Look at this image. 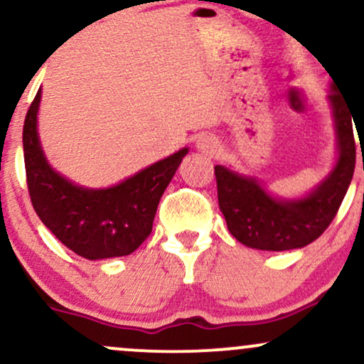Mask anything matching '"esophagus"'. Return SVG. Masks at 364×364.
I'll return each instance as SVG.
<instances>
[{
  "label": "esophagus",
  "mask_w": 364,
  "mask_h": 364,
  "mask_svg": "<svg viewBox=\"0 0 364 364\" xmlns=\"http://www.w3.org/2000/svg\"><path fill=\"white\" fill-rule=\"evenodd\" d=\"M195 147L198 152L214 157L217 154V150H219V140L212 135H200L195 141Z\"/></svg>",
  "instance_id": "1"
}]
</instances>
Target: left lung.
<instances>
[{"instance_id":"obj_1","label":"left lung","mask_w":364,"mask_h":364,"mask_svg":"<svg viewBox=\"0 0 364 364\" xmlns=\"http://www.w3.org/2000/svg\"><path fill=\"white\" fill-rule=\"evenodd\" d=\"M327 101L336 129V161L328 174L299 196L270 193L257 176L215 166L217 198L229 232L248 248L286 252L315 241L339 210L356 164L353 109L330 83Z\"/></svg>"}]
</instances>
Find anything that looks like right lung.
I'll return each instance as SVG.
<instances>
[{
	"mask_svg": "<svg viewBox=\"0 0 364 364\" xmlns=\"http://www.w3.org/2000/svg\"><path fill=\"white\" fill-rule=\"evenodd\" d=\"M43 89L37 92L23 124V159L36 214L46 228L87 260L127 257L152 232L161 196L188 147L140 169L107 188L73 183L49 164L37 128Z\"/></svg>",
	"mask_w": 364,
	"mask_h": 364,
	"instance_id": "add662e5",
	"label": "right lung"
}]
</instances>
